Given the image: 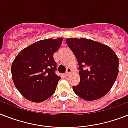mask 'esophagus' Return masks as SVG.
I'll use <instances>...</instances> for the list:
<instances>
[{
  "label": "esophagus",
  "instance_id": "esophagus-1",
  "mask_svg": "<svg viewBox=\"0 0 128 128\" xmlns=\"http://www.w3.org/2000/svg\"><path fill=\"white\" fill-rule=\"evenodd\" d=\"M71 72H72V70L70 69V68H68L67 70H66V73H65V75H66V76H68V75H69L71 73Z\"/></svg>",
  "mask_w": 128,
  "mask_h": 128
}]
</instances>
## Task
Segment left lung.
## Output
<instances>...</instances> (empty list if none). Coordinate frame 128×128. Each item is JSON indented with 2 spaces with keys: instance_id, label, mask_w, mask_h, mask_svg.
I'll use <instances>...</instances> for the list:
<instances>
[{
  "instance_id": "8db88e82",
  "label": "left lung",
  "mask_w": 128,
  "mask_h": 128,
  "mask_svg": "<svg viewBox=\"0 0 128 128\" xmlns=\"http://www.w3.org/2000/svg\"><path fill=\"white\" fill-rule=\"evenodd\" d=\"M78 62L80 82L73 86L75 93L86 100L98 99L107 94L118 74L119 60L108 46L85 38L66 40Z\"/></svg>"
}]
</instances>
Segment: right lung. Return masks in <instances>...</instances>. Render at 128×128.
Masks as SVG:
<instances>
[{"mask_svg":"<svg viewBox=\"0 0 128 128\" xmlns=\"http://www.w3.org/2000/svg\"><path fill=\"white\" fill-rule=\"evenodd\" d=\"M62 38L43 39L25 48L15 58L11 67L16 88L28 100L40 102L54 93L60 77L56 74L54 52Z\"/></svg>","mask_w":128,"mask_h":128,"instance_id":"obj_1","label":"right lung"}]
</instances>
